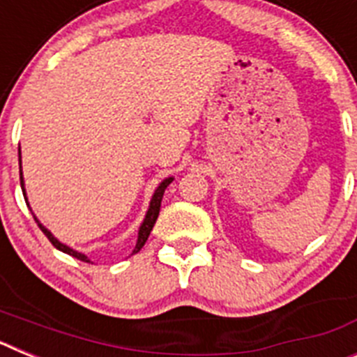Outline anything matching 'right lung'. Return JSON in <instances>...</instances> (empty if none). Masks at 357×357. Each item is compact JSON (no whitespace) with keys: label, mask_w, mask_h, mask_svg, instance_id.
<instances>
[{"label":"right lung","mask_w":357,"mask_h":357,"mask_svg":"<svg viewBox=\"0 0 357 357\" xmlns=\"http://www.w3.org/2000/svg\"><path fill=\"white\" fill-rule=\"evenodd\" d=\"M19 162H21V151H19ZM19 178H21V188H23L24 200H26V193H24V184H23V172H19ZM172 181H173V178H166V181L160 182L159 188L155 189V193H153V198H151V202H150V209H148L146 218H144L143 225H141V229H139V236H137V243H135V248H134V252H132V254H137V252H139L141 248L144 247V243H146L148 236H150V232H151V229H153V225H155L157 216H159L160 202H162L164 189H166V188H168L169 184H172ZM33 218H36V216H33ZM36 222H37V225H39V229L43 230V232H44V236H46V238H48L50 241H52L53 247L59 248V250L64 252V254H69V255H73V257H77V259L84 261V263H91V261L87 259V255H84V254H80V252H77V250H73V248L66 247V245H62V243L59 241V239L53 238L52 232H50V230L46 229V227L40 225L39 220H37V218H36Z\"/></svg>","instance_id":"right-lung-1"}]
</instances>
